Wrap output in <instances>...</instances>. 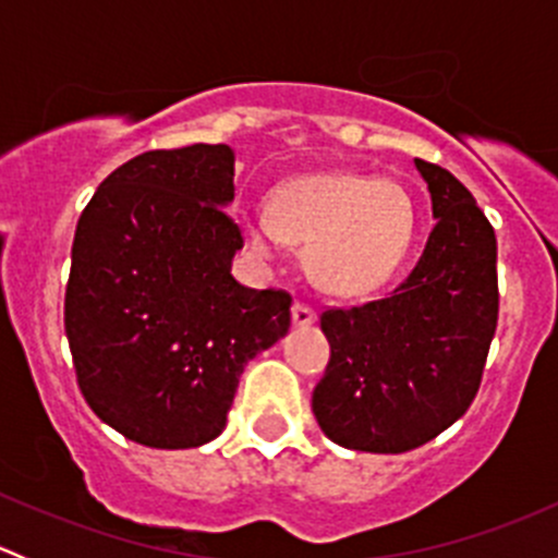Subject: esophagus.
<instances>
[{"mask_svg": "<svg viewBox=\"0 0 558 558\" xmlns=\"http://www.w3.org/2000/svg\"><path fill=\"white\" fill-rule=\"evenodd\" d=\"M291 318H294L296 326H311L315 320V311L307 302H296V305L291 307Z\"/></svg>", "mask_w": 558, "mask_h": 558, "instance_id": "esophagus-1", "label": "esophagus"}]
</instances>
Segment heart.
I'll list each match as a JSON object with an SVG mask.
<instances>
[{"label":"heart","mask_w":558,"mask_h":558,"mask_svg":"<svg viewBox=\"0 0 558 558\" xmlns=\"http://www.w3.org/2000/svg\"><path fill=\"white\" fill-rule=\"evenodd\" d=\"M418 213L404 185L369 174H307L278 185L267 213H243L240 229L256 256L283 243L307 247V269L324 291L359 296L384 286L413 245Z\"/></svg>","instance_id":"heart-1"}]
</instances>
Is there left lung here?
Instances as JSON below:
<instances>
[{"instance_id": "8db88e82", "label": "left lung", "mask_w": 558, "mask_h": 558, "mask_svg": "<svg viewBox=\"0 0 558 558\" xmlns=\"http://www.w3.org/2000/svg\"><path fill=\"white\" fill-rule=\"evenodd\" d=\"M437 223L413 272L380 300L326 307L329 364L313 413L351 451L404 453L466 413L497 331V238L475 196L415 159Z\"/></svg>"}]
</instances>
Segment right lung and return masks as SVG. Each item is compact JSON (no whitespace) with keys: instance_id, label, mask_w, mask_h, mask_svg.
I'll return each mask as SVG.
<instances>
[{"instance_id":"1","label":"right lung","mask_w":558,"mask_h":558,"mask_svg":"<svg viewBox=\"0 0 558 558\" xmlns=\"http://www.w3.org/2000/svg\"><path fill=\"white\" fill-rule=\"evenodd\" d=\"M234 150H148L99 183L72 243L64 329L88 408L148 448L227 426L240 375L291 326V294L232 278Z\"/></svg>"}]
</instances>
